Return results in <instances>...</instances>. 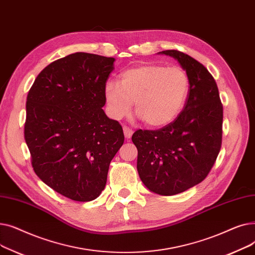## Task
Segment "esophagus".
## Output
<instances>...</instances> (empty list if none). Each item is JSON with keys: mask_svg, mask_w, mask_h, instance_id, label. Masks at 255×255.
<instances>
[{"mask_svg": "<svg viewBox=\"0 0 255 255\" xmlns=\"http://www.w3.org/2000/svg\"><path fill=\"white\" fill-rule=\"evenodd\" d=\"M123 130H124V135H125V137H126L127 139L131 138V136H132V134H133V130H132L131 128L127 127V126H124Z\"/></svg>", "mask_w": 255, "mask_h": 255, "instance_id": "esophagus-1", "label": "esophagus"}]
</instances>
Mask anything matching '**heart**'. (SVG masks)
I'll return each mask as SVG.
<instances>
[{"label": "heart", "mask_w": 255, "mask_h": 255, "mask_svg": "<svg viewBox=\"0 0 255 255\" xmlns=\"http://www.w3.org/2000/svg\"><path fill=\"white\" fill-rule=\"evenodd\" d=\"M104 93L113 118L127 116L135 102V113L144 124L159 128L171 123L182 112L189 78L180 67L145 64L124 71L120 83L107 82Z\"/></svg>", "instance_id": "1"}]
</instances>
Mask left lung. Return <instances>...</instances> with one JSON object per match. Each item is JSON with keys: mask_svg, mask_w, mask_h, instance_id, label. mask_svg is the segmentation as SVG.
Instances as JSON below:
<instances>
[{"mask_svg": "<svg viewBox=\"0 0 255 255\" xmlns=\"http://www.w3.org/2000/svg\"><path fill=\"white\" fill-rule=\"evenodd\" d=\"M189 78L184 109L158 130H136L137 171L149 190L175 195L203 182L211 171L222 143L223 106L215 79L206 67L186 53L168 49Z\"/></svg>", "mask_w": 255, "mask_h": 255, "instance_id": "obj_1", "label": "left lung"}]
</instances>
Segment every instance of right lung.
<instances>
[{
	"label": "right lung",
	"mask_w": 255,
	"mask_h": 255,
	"mask_svg": "<svg viewBox=\"0 0 255 255\" xmlns=\"http://www.w3.org/2000/svg\"><path fill=\"white\" fill-rule=\"evenodd\" d=\"M114 58L75 52L38 74L26 97L24 139L36 175L56 192L90 202L104 189L123 128L102 110Z\"/></svg>",
	"instance_id": "1"
}]
</instances>
